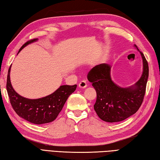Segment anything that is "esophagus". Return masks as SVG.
Listing matches in <instances>:
<instances>
[{
  "instance_id": "esophagus-1",
  "label": "esophagus",
  "mask_w": 160,
  "mask_h": 160,
  "mask_svg": "<svg viewBox=\"0 0 160 160\" xmlns=\"http://www.w3.org/2000/svg\"><path fill=\"white\" fill-rule=\"evenodd\" d=\"M79 87L81 88H85L87 87V83L85 80L81 81L79 83Z\"/></svg>"
}]
</instances>
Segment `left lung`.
<instances>
[{
    "mask_svg": "<svg viewBox=\"0 0 160 160\" xmlns=\"http://www.w3.org/2000/svg\"><path fill=\"white\" fill-rule=\"evenodd\" d=\"M140 54L143 59L142 75L130 88H123L113 83L108 64L97 65L88 74V79L97 92L94 109L103 121L110 123L123 121L135 114L141 106L148 77V64L144 54L142 52Z\"/></svg>",
    "mask_w": 160,
    "mask_h": 160,
    "instance_id": "1",
    "label": "left lung"
}]
</instances>
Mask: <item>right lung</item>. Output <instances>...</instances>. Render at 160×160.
<instances>
[{
	"label": "right lung",
	"instance_id": "right-lung-1",
	"mask_svg": "<svg viewBox=\"0 0 160 160\" xmlns=\"http://www.w3.org/2000/svg\"><path fill=\"white\" fill-rule=\"evenodd\" d=\"M36 41L37 39L34 38L26 42L20 48L18 52L26 45ZM10 70L11 66L8 70L6 85L9 102L18 116L35 124H43L53 122L61 111L68 97L77 88V85H64L50 95L41 99H29L19 95L13 89L9 77Z\"/></svg>",
	"mask_w": 160,
	"mask_h": 160
}]
</instances>
